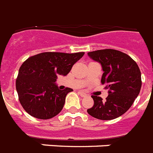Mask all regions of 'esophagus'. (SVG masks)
<instances>
[{"mask_svg":"<svg viewBox=\"0 0 153 153\" xmlns=\"http://www.w3.org/2000/svg\"><path fill=\"white\" fill-rule=\"evenodd\" d=\"M79 94H80V96H81V97H86V94L84 93V92H82V91H79Z\"/></svg>","mask_w":153,"mask_h":153,"instance_id":"obj_1","label":"esophagus"}]
</instances>
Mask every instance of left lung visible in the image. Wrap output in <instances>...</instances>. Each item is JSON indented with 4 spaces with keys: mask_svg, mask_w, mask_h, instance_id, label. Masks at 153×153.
<instances>
[{
    "mask_svg": "<svg viewBox=\"0 0 153 153\" xmlns=\"http://www.w3.org/2000/svg\"><path fill=\"white\" fill-rule=\"evenodd\" d=\"M102 64V83L109 89L105 101L92 95L94 105L87 109L91 116L100 120H112L124 114L135 101L141 88V74L137 62L124 52L103 49L88 52Z\"/></svg>",
    "mask_w": 153,
    "mask_h": 153,
    "instance_id": "1",
    "label": "left lung"
}]
</instances>
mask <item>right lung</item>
I'll list each match as a JSON object with an SVG mask.
<instances>
[{"label":"right lung","mask_w":153,"mask_h":153,"mask_svg":"<svg viewBox=\"0 0 153 153\" xmlns=\"http://www.w3.org/2000/svg\"><path fill=\"white\" fill-rule=\"evenodd\" d=\"M85 52H43L23 62L16 80L18 98L24 109L36 118L50 119L59 114L71 88L59 90L58 75H67Z\"/></svg>","instance_id":"1"}]
</instances>
